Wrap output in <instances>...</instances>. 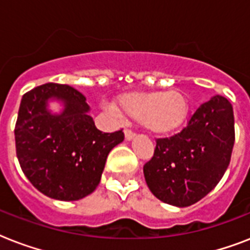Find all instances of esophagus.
<instances>
[{
	"mask_svg": "<svg viewBox=\"0 0 250 250\" xmlns=\"http://www.w3.org/2000/svg\"><path fill=\"white\" fill-rule=\"evenodd\" d=\"M136 133L131 131V129H125V140H132L133 137H135Z\"/></svg>",
	"mask_w": 250,
	"mask_h": 250,
	"instance_id": "34e87169",
	"label": "esophagus"
}]
</instances>
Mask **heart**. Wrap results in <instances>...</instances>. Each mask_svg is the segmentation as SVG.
Masks as SVG:
<instances>
[{"mask_svg":"<svg viewBox=\"0 0 250 250\" xmlns=\"http://www.w3.org/2000/svg\"><path fill=\"white\" fill-rule=\"evenodd\" d=\"M119 107L127 117L143 122L154 133L178 129L189 113V102L182 90L132 92L119 98Z\"/></svg>","mask_w":250,"mask_h":250,"instance_id":"1","label":"heart"}]
</instances>
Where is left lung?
Segmentation results:
<instances>
[{
	"label": "left lung",
	"mask_w": 250,
	"mask_h": 250,
	"mask_svg": "<svg viewBox=\"0 0 250 250\" xmlns=\"http://www.w3.org/2000/svg\"><path fill=\"white\" fill-rule=\"evenodd\" d=\"M233 143L232 105L214 96L194 111L180 132L157 139L154 154L144 165L145 182L161 201L179 208L193 205L225 175Z\"/></svg>",
	"instance_id": "left-lung-1"
}]
</instances>
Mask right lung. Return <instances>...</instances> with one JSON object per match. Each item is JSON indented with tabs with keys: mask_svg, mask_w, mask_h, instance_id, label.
<instances>
[{
	"mask_svg": "<svg viewBox=\"0 0 250 250\" xmlns=\"http://www.w3.org/2000/svg\"><path fill=\"white\" fill-rule=\"evenodd\" d=\"M49 98L65 102L64 113L46 109ZM79 90L48 83L23 94L15 123V149L21 171L37 190L61 201L92 193L100 183L110 150L125 140L122 129L101 132L88 115Z\"/></svg>",
	"mask_w": 250,
	"mask_h": 250,
	"instance_id": "right-lung-1",
	"label": "right lung"
}]
</instances>
